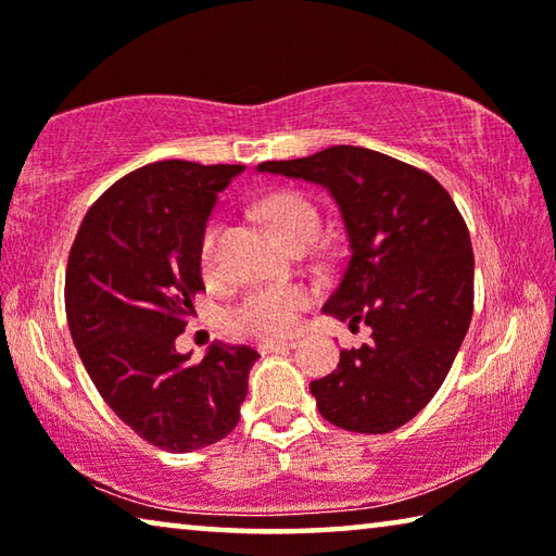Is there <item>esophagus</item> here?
<instances>
[{
	"instance_id": "34e87169",
	"label": "esophagus",
	"mask_w": 556,
	"mask_h": 556,
	"mask_svg": "<svg viewBox=\"0 0 556 556\" xmlns=\"http://www.w3.org/2000/svg\"><path fill=\"white\" fill-rule=\"evenodd\" d=\"M294 345H296L294 341H262V343L257 345V351H260L262 355H267V353L289 351V348H294Z\"/></svg>"
}]
</instances>
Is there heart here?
Returning a JSON list of instances; mask_svg holds the SVG:
<instances>
[{"instance_id":"obj_1","label":"heart","mask_w":556,"mask_h":556,"mask_svg":"<svg viewBox=\"0 0 556 556\" xmlns=\"http://www.w3.org/2000/svg\"><path fill=\"white\" fill-rule=\"evenodd\" d=\"M260 218L265 220L269 232L285 244L296 240H314L318 232V211L299 193L279 191L267 195L257 205ZM215 240H218V225L211 223L201 238V265L213 267ZM312 294L301 285H271L260 287L244 294L228 312V324L235 331L252 338H285L296 331L301 312L308 306Z\"/></svg>"}]
</instances>
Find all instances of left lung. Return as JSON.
Segmentation results:
<instances>
[{
	"instance_id": "obj_1",
	"label": "left lung",
	"mask_w": 556,
	"mask_h": 556,
	"mask_svg": "<svg viewBox=\"0 0 556 556\" xmlns=\"http://www.w3.org/2000/svg\"><path fill=\"white\" fill-rule=\"evenodd\" d=\"M257 172L331 193L348 260L321 312L372 331L308 384L318 412L357 434L407 425L446 380L473 316V248L456 203L434 176L363 147H328Z\"/></svg>"
}]
</instances>
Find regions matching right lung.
Listing matches in <instances>:
<instances>
[{"label": "right lung", "mask_w": 556, "mask_h": 556, "mask_svg": "<svg viewBox=\"0 0 556 556\" xmlns=\"http://www.w3.org/2000/svg\"><path fill=\"white\" fill-rule=\"evenodd\" d=\"M242 164H147L100 195L65 269L73 343L110 409L172 454L228 437L257 351L213 343L201 363L176 351L203 289L201 238Z\"/></svg>", "instance_id": "right-lung-1"}]
</instances>
